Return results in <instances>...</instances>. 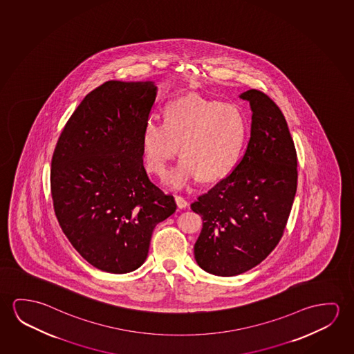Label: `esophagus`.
Returning <instances> with one entry per match:
<instances>
[{"instance_id":"34e87169","label":"esophagus","mask_w":354,"mask_h":354,"mask_svg":"<svg viewBox=\"0 0 354 354\" xmlns=\"http://www.w3.org/2000/svg\"><path fill=\"white\" fill-rule=\"evenodd\" d=\"M175 202H176V205H178V207L179 208H186L187 207V201H186L185 198L184 197L181 196H175Z\"/></svg>"}]
</instances>
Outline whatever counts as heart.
<instances>
[{
    "label": "heart",
    "instance_id": "1",
    "mask_svg": "<svg viewBox=\"0 0 354 354\" xmlns=\"http://www.w3.org/2000/svg\"><path fill=\"white\" fill-rule=\"evenodd\" d=\"M246 136L248 120L238 105L192 94L167 104L164 122L154 118L145 122L142 154L148 170L163 176L180 146L183 159L165 181L183 189L200 175L211 181L230 173L239 163Z\"/></svg>",
    "mask_w": 354,
    "mask_h": 354
}]
</instances>
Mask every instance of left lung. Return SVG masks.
Returning a JSON list of instances; mask_svg holds the SVG:
<instances>
[{
    "instance_id": "1",
    "label": "left lung",
    "mask_w": 354,
    "mask_h": 354,
    "mask_svg": "<svg viewBox=\"0 0 354 354\" xmlns=\"http://www.w3.org/2000/svg\"><path fill=\"white\" fill-rule=\"evenodd\" d=\"M250 103V140L225 178L191 205L203 219L194 252L198 266L230 277L257 266L277 246L297 192V152L287 121L272 99L257 89Z\"/></svg>"
}]
</instances>
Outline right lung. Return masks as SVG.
Returning <instances> with one entry per match:
<instances>
[{"label": "right lung", "mask_w": 354, "mask_h": 354, "mask_svg": "<svg viewBox=\"0 0 354 354\" xmlns=\"http://www.w3.org/2000/svg\"><path fill=\"white\" fill-rule=\"evenodd\" d=\"M157 95L153 82L108 81L73 111L56 143L50 186L62 232L92 266L135 271L153 229L176 209L143 167L142 130Z\"/></svg>", "instance_id": "right-lung-1"}]
</instances>
